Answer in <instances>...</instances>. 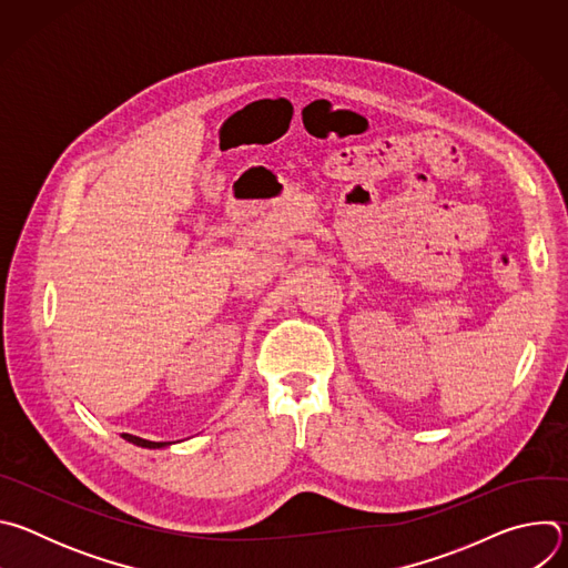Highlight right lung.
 I'll use <instances>...</instances> for the list:
<instances>
[{
    "instance_id": "right-lung-1",
    "label": "right lung",
    "mask_w": 568,
    "mask_h": 568,
    "mask_svg": "<svg viewBox=\"0 0 568 568\" xmlns=\"http://www.w3.org/2000/svg\"><path fill=\"white\" fill-rule=\"evenodd\" d=\"M123 438L125 440H130V443H134V445H139V447H150V449H154V447H164L166 443H152V440H143V438H139V436H132V434H123Z\"/></svg>"
}]
</instances>
